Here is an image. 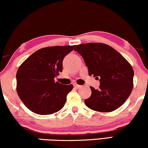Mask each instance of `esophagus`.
Masks as SVG:
<instances>
[{"mask_svg":"<svg viewBox=\"0 0 148 148\" xmlns=\"http://www.w3.org/2000/svg\"><path fill=\"white\" fill-rule=\"evenodd\" d=\"M73 87L75 88H81V86L78 85V84H77V83H73Z\"/></svg>","mask_w":148,"mask_h":148,"instance_id":"1","label":"esophagus"}]
</instances>
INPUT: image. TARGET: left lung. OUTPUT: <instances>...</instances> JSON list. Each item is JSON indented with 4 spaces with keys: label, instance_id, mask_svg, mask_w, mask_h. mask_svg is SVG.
<instances>
[{
    "label": "left lung",
    "instance_id": "1",
    "mask_svg": "<svg viewBox=\"0 0 148 148\" xmlns=\"http://www.w3.org/2000/svg\"><path fill=\"white\" fill-rule=\"evenodd\" d=\"M75 51L83 57L88 75L99 80V89L90 87L85 99L87 107L98 112H112L123 104L133 88L134 70L121 54L101 43L77 45Z\"/></svg>",
    "mask_w": 148,
    "mask_h": 148
}]
</instances>
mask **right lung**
Returning <instances> with one entry per match:
<instances>
[{
    "label": "right lung",
    "instance_id": "1",
    "mask_svg": "<svg viewBox=\"0 0 148 148\" xmlns=\"http://www.w3.org/2000/svg\"><path fill=\"white\" fill-rule=\"evenodd\" d=\"M75 45L52 46L38 49L26 59L16 73V90L24 105L40 115L51 114L64 106L73 88L54 79L62 72L63 60Z\"/></svg>",
    "mask_w": 148,
    "mask_h": 148
}]
</instances>
